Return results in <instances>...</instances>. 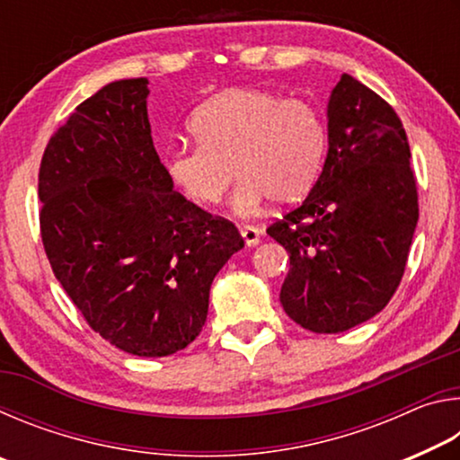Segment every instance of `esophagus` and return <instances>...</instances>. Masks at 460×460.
<instances>
[{
    "instance_id": "1",
    "label": "esophagus",
    "mask_w": 460,
    "mask_h": 460,
    "mask_svg": "<svg viewBox=\"0 0 460 460\" xmlns=\"http://www.w3.org/2000/svg\"><path fill=\"white\" fill-rule=\"evenodd\" d=\"M241 237H243L247 247H255L261 241V231L258 227H253V225H243V227H241Z\"/></svg>"
}]
</instances>
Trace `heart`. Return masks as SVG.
<instances>
[{
  "instance_id": "heart-1",
  "label": "heart",
  "mask_w": 460,
  "mask_h": 460,
  "mask_svg": "<svg viewBox=\"0 0 460 460\" xmlns=\"http://www.w3.org/2000/svg\"><path fill=\"white\" fill-rule=\"evenodd\" d=\"M189 129L197 142L162 152L172 189L199 207H213L233 181V205L253 213L270 199L290 205L321 172L326 129L314 105L276 91L241 87L194 109Z\"/></svg>"
}]
</instances>
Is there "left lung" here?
Returning a JSON list of instances; mask_svg holds the SVG:
<instances>
[{
    "label": "left lung",
    "mask_w": 460,
    "mask_h": 460,
    "mask_svg": "<svg viewBox=\"0 0 460 460\" xmlns=\"http://www.w3.org/2000/svg\"><path fill=\"white\" fill-rule=\"evenodd\" d=\"M329 152L298 207L268 235L290 255L279 302L313 332H342L385 308L418 223V189L398 113L351 75L329 107Z\"/></svg>",
    "instance_id": "left-lung-1"
}]
</instances>
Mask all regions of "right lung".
Segmentation results:
<instances>
[{"label":"right lung","instance_id":"obj_1","mask_svg":"<svg viewBox=\"0 0 460 460\" xmlns=\"http://www.w3.org/2000/svg\"><path fill=\"white\" fill-rule=\"evenodd\" d=\"M147 95V79H123L83 101L46 146L38 197L46 258L91 329L129 355L166 357L199 337L243 237L168 182Z\"/></svg>","mask_w":460,"mask_h":460}]
</instances>
